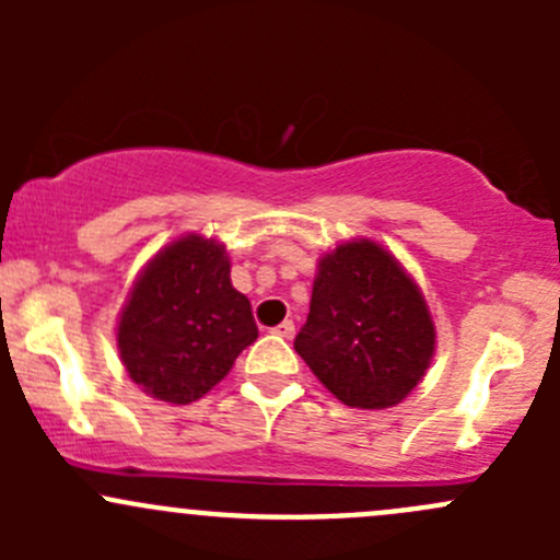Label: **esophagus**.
<instances>
[{
	"instance_id": "obj_1",
	"label": "esophagus",
	"mask_w": 560,
	"mask_h": 560,
	"mask_svg": "<svg viewBox=\"0 0 560 560\" xmlns=\"http://www.w3.org/2000/svg\"><path fill=\"white\" fill-rule=\"evenodd\" d=\"M273 332H276V336H281V338H292V336H295V322L284 319L281 325L273 327Z\"/></svg>"
}]
</instances>
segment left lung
I'll list each match as a JSON object with an SVG mask.
<instances>
[{"instance_id":"left-lung-1","label":"left lung","mask_w":560,"mask_h":560,"mask_svg":"<svg viewBox=\"0 0 560 560\" xmlns=\"http://www.w3.org/2000/svg\"><path fill=\"white\" fill-rule=\"evenodd\" d=\"M433 349L425 298L387 248L360 238L319 259L295 352L341 404H400L425 376Z\"/></svg>"}]
</instances>
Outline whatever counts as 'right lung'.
Returning a JSON list of instances; mask_svg holds the SVG:
<instances>
[{
  "instance_id": "add662e5",
  "label": "right lung",
  "mask_w": 560,
  "mask_h": 560,
  "mask_svg": "<svg viewBox=\"0 0 560 560\" xmlns=\"http://www.w3.org/2000/svg\"><path fill=\"white\" fill-rule=\"evenodd\" d=\"M116 341L127 374L151 398L191 404L219 385L257 341L224 246L191 233L162 248L129 292Z\"/></svg>"
}]
</instances>
